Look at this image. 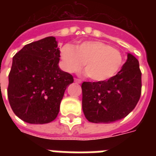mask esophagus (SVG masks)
I'll use <instances>...</instances> for the list:
<instances>
[{"label":"esophagus","mask_w":156,"mask_h":156,"mask_svg":"<svg viewBox=\"0 0 156 156\" xmlns=\"http://www.w3.org/2000/svg\"><path fill=\"white\" fill-rule=\"evenodd\" d=\"M74 82H75L76 83H82V81H81L80 79H78V78H74Z\"/></svg>","instance_id":"esophagus-1"}]
</instances>
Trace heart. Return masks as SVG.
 <instances>
[{"instance_id": "b5f03b06", "label": "heart", "mask_w": 156, "mask_h": 156, "mask_svg": "<svg viewBox=\"0 0 156 156\" xmlns=\"http://www.w3.org/2000/svg\"><path fill=\"white\" fill-rule=\"evenodd\" d=\"M61 59L66 72H78L83 65L86 74L95 82L113 77L123 61L118 50L101 41H86L76 47L65 44L61 49Z\"/></svg>"}]
</instances>
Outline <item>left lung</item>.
<instances>
[{
    "label": "left lung",
    "mask_w": 156,
    "mask_h": 156,
    "mask_svg": "<svg viewBox=\"0 0 156 156\" xmlns=\"http://www.w3.org/2000/svg\"><path fill=\"white\" fill-rule=\"evenodd\" d=\"M142 89L139 63L132 54L116 75L103 82H84L83 111L92 123H112L126 117L138 104Z\"/></svg>",
    "instance_id": "obj_1"
}]
</instances>
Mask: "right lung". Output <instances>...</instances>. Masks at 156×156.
Wrapping results in <instances>:
<instances>
[{
	"label": "right lung",
	"mask_w": 156,
	"mask_h": 156,
	"mask_svg": "<svg viewBox=\"0 0 156 156\" xmlns=\"http://www.w3.org/2000/svg\"><path fill=\"white\" fill-rule=\"evenodd\" d=\"M60 52L56 38L49 36L25 45L13 57L8 99L23 121L49 123L58 115L65 90L73 82L59 68Z\"/></svg>",
	"instance_id": "obj_1"
}]
</instances>
